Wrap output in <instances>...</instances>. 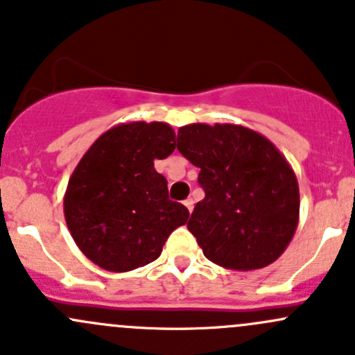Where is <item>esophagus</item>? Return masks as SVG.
<instances>
[{
	"mask_svg": "<svg viewBox=\"0 0 355 355\" xmlns=\"http://www.w3.org/2000/svg\"><path fill=\"white\" fill-rule=\"evenodd\" d=\"M184 206L187 207L189 213H192V209H194V200H192V199H185L184 200Z\"/></svg>",
	"mask_w": 355,
	"mask_h": 355,
	"instance_id": "1",
	"label": "esophagus"
}]
</instances>
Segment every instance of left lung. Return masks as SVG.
<instances>
[{
	"label": "left lung",
	"mask_w": 355,
	"mask_h": 355,
	"mask_svg": "<svg viewBox=\"0 0 355 355\" xmlns=\"http://www.w3.org/2000/svg\"><path fill=\"white\" fill-rule=\"evenodd\" d=\"M177 149L199 168L204 199L187 228L204 256L228 270L273 263L295 234L299 185L277 148L241 125H185Z\"/></svg>",
	"instance_id": "1"
}]
</instances>
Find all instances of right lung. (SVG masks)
<instances>
[{"label": "right lung", "instance_id": "add662e5", "mask_svg": "<svg viewBox=\"0 0 355 355\" xmlns=\"http://www.w3.org/2000/svg\"><path fill=\"white\" fill-rule=\"evenodd\" d=\"M175 151L161 121L113 127L77 164L65 194V220L78 249L106 271H130L157 259L189 209L168 199L155 159Z\"/></svg>", "mask_w": 355, "mask_h": 355}]
</instances>
